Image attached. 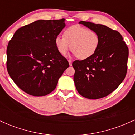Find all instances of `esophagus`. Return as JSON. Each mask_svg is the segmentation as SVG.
Wrapping results in <instances>:
<instances>
[{"mask_svg":"<svg viewBox=\"0 0 135 135\" xmlns=\"http://www.w3.org/2000/svg\"><path fill=\"white\" fill-rule=\"evenodd\" d=\"M69 65L72 66V61H71V60H69Z\"/></svg>","mask_w":135,"mask_h":135,"instance_id":"34e87169","label":"esophagus"}]
</instances>
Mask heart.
<instances>
[{"mask_svg": "<svg viewBox=\"0 0 135 135\" xmlns=\"http://www.w3.org/2000/svg\"><path fill=\"white\" fill-rule=\"evenodd\" d=\"M64 37H58L55 45L59 53L65 55L70 49L73 54L80 60L90 58L95 53L100 42L97 32L79 25L68 28L63 33Z\"/></svg>", "mask_w": 135, "mask_h": 135, "instance_id": "obj_1", "label": "heart"}]
</instances>
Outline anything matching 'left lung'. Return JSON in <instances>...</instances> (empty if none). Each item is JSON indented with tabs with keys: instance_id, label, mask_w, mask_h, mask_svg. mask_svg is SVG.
Instances as JSON below:
<instances>
[{
	"instance_id": "left-lung-1",
	"label": "left lung",
	"mask_w": 135,
	"mask_h": 135,
	"mask_svg": "<svg viewBox=\"0 0 135 135\" xmlns=\"http://www.w3.org/2000/svg\"><path fill=\"white\" fill-rule=\"evenodd\" d=\"M79 23L95 31L100 42L92 56L72 63L75 87L80 95L88 99L107 97L118 88L126 77L128 47L117 31L88 21Z\"/></svg>"
}]
</instances>
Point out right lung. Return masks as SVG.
Here are the masks:
<instances>
[{
  "label": "right lung",
  "mask_w": 135,
  "mask_h": 135,
  "mask_svg": "<svg viewBox=\"0 0 135 135\" xmlns=\"http://www.w3.org/2000/svg\"><path fill=\"white\" fill-rule=\"evenodd\" d=\"M65 27V19L37 20L18 29L9 42L7 72L24 92L41 97L55 90L69 66L55 45Z\"/></svg>",
  "instance_id": "1"
}]
</instances>
